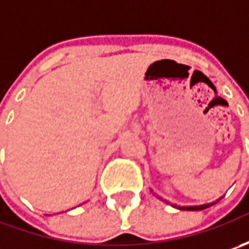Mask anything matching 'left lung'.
<instances>
[{"instance_id": "8db88e82", "label": "left lung", "mask_w": 249, "mask_h": 249, "mask_svg": "<svg viewBox=\"0 0 249 249\" xmlns=\"http://www.w3.org/2000/svg\"><path fill=\"white\" fill-rule=\"evenodd\" d=\"M212 204H209V205H199V206H187V208H181V209H188V211H202V209H205L208 206H211Z\"/></svg>"}]
</instances>
